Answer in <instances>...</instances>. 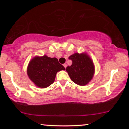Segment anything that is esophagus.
<instances>
[{"instance_id":"esophagus-1","label":"esophagus","mask_w":129,"mask_h":129,"mask_svg":"<svg viewBox=\"0 0 129 129\" xmlns=\"http://www.w3.org/2000/svg\"><path fill=\"white\" fill-rule=\"evenodd\" d=\"M63 67H64L65 68H66L67 67V63H64V64H63Z\"/></svg>"}]
</instances>
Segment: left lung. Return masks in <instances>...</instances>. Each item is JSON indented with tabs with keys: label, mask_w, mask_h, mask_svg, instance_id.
I'll return each mask as SVG.
<instances>
[{
	"label": "left lung",
	"mask_w": 129,
	"mask_h": 129,
	"mask_svg": "<svg viewBox=\"0 0 129 129\" xmlns=\"http://www.w3.org/2000/svg\"><path fill=\"white\" fill-rule=\"evenodd\" d=\"M69 59L72 60V64L66 68V71L72 81L79 85L88 84L94 73V64L90 56L86 53H76Z\"/></svg>",
	"instance_id": "obj_1"
}]
</instances>
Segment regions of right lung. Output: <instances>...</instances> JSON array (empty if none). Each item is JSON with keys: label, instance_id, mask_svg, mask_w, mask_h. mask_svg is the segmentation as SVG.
Wrapping results in <instances>:
<instances>
[{"label": "right lung", "instance_id": "add662e5", "mask_svg": "<svg viewBox=\"0 0 129 129\" xmlns=\"http://www.w3.org/2000/svg\"><path fill=\"white\" fill-rule=\"evenodd\" d=\"M65 69L56 57L36 56L29 61L27 75L37 87L44 88L54 82L57 72Z\"/></svg>", "mask_w": 129, "mask_h": 129}]
</instances>
